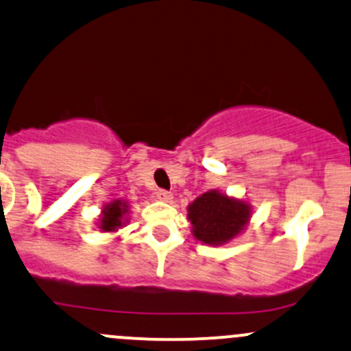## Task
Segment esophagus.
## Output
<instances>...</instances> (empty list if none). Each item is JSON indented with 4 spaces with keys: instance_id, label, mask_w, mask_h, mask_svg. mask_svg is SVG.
I'll return each mask as SVG.
<instances>
[{
    "instance_id": "esophagus-1",
    "label": "esophagus",
    "mask_w": 351,
    "mask_h": 351,
    "mask_svg": "<svg viewBox=\"0 0 351 351\" xmlns=\"http://www.w3.org/2000/svg\"><path fill=\"white\" fill-rule=\"evenodd\" d=\"M156 196H158V199H160V202H165V203H171L173 202V193H171V191L160 190L156 193Z\"/></svg>"
}]
</instances>
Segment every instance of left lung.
Listing matches in <instances>:
<instances>
[{"label":"left lung","instance_id":"1","mask_svg":"<svg viewBox=\"0 0 351 351\" xmlns=\"http://www.w3.org/2000/svg\"><path fill=\"white\" fill-rule=\"evenodd\" d=\"M252 218V205L218 190L199 195L188 205L191 232L202 243L219 246L237 238Z\"/></svg>","mask_w":351,"mask_h":351}]
</instances>
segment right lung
<instances>
[{"label":"right lung","mask_w":351,"mask_h":351,"mask_svg":"<svg viewBox=\"0 0 351 351\" xmlns=\"http://www.w3.org/2000/svg\"><path fill=\"white\" fill-rule=\"evenodd\" d=\"M130 203L126 199H113L101 208V215L98 218V228L103 233H114L128 223Z\"/></svg>","instance_id":"obj_1"}]
</instances>
